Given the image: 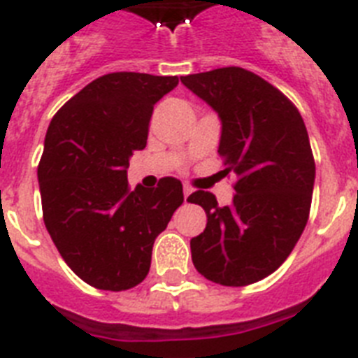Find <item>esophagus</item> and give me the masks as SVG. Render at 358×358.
I'll return each instance as SVG.
<instances>
[{
	"label": "esophagus",
	"mask_w": 358,
	"mask_h": 358,
	"mask_svg": "<svg viewBox=\"0 0 358 358\" xmlns=\"http://www.w3.org/2000/svg\"><path fill=\"white\" fill-rule=\"evenodd\" d=\"M192 192H194V189H192V186L185 185V188H182V194H185V199H188V197H189V194H192Z\"/></svg>",
	"instance_id": "esophagus-1"
}]
</instances>
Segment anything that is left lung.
<instances>
[{
    "label": "left lung",
    "instance_id": "obj_1",
    "mask_svg": "<svg viewBox=\"0 0 358 358\" xmlns=\"http://www.w3.org/2000/svg\"><path fill=\"white\" fill-rule=\"evenodd\" d=\"M181 82L222 120L218 156L236 176L229 206L202 189L188 197L208 217L189 240L192 262L218 285H251L287 260L308 220L315 161L305 122L278 87L238 66Z\"/></svg>",
    "mask_w": 358,
    "mask_h": 358
}]
</instances>
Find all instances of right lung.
Wrapping results in <instances>:
<instances>
[{"label":"right lung","mask_w":358,"mask_h":358,"mask_svg":"<svg viewBox=\"0 0 358 358\" xmlns=\"http://www.w3.org/2000/svg\"><path fill=\"white\" fill-rule=\"evenodd\" d=\"M177 77L116 71L57 110L37 166L44 226L73 273L100 290L147 278L154 240L185 201L176 177L156 188L127 181L129 157L147 145L154 103Z\"/></svg>","instance_id":"obj_1"}]
</instances>
